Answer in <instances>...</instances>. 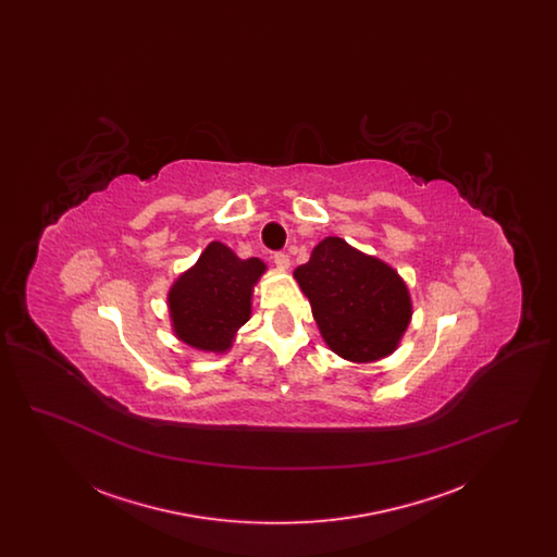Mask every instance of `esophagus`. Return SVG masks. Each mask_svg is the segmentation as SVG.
Instances as JSON below:
<instances>
[{"mask_svg":"<svg viewBox=\"0 0 557 557\" xmlns=\"http://www.w3.org/2000/svg\"><path fill=\"white\" fill-rule=\"evenodd\" d=\"M273 263L277 269H282V271H286L288 267H290V257L286 255V252H275V257H273Z\"/></svg>","mask_w":557,"mask_h":557,"instance_id":"1","label":"esophagus"}]
</instances>
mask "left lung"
Listing matches in <instances>:
<instances>
[{
  "label": "left lung",
  "instance_id": "8db88e82",
  "mask_svg": "<svg viewBox=\"0 0 557 557\" xmlns=\"http://www.w3.org/2000/svg\"><path fill=\"white\" fill-rule=\"evenodd\" d=\"M294 280L311 302L319 334L352 363L380 361L397 350L413 315L397 269L336 236L321 239Z\"/></svg>",
  "mask_w": 557,
  "mask_h": 557
}]
</instances>
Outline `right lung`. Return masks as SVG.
I'll return each instance as SVG.
<instances>
[{
    "mask_svg": "<svg viewBox=\"0 0 557 557\" xmlns=\"http://www.w3.org/2000/svg\"><path fill=\"white\" fill-rule=\"evenodd\" d=\"M267 265L211 242L166 294L171 327L177 341L205 352H227L239 327L250 319L252 292Z\"/></svg>",
    "mask_w": 557,
    "mask_h": 557,
    "instance_id": "obj_1",
    "label": "right lung"
}]
</instances>
